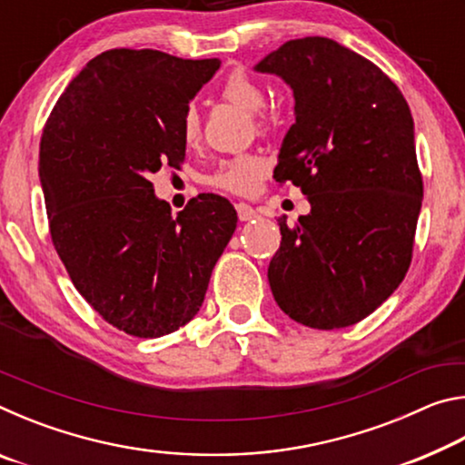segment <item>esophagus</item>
Returning a JSON list of instances; mask_svg holds the SVG:
<instances>
[{
  "label": "esophagus",
  "instance_id": "esophagus-1",
  "mask_svg": "<svg viewBox=\"0 0 465 465\" xmlns=\"http://www.w3.org/2000/svg\"><path fill=\"white\" fill-rule=\"evenodd\" d=\"M235 211H238L240 222H250V219H256V217H258V211L252 209L250 204H246V203H238V204H235Z\"/></svg>",
  "mask_w": 465,
  "mask_h": 465
}]
</instances>
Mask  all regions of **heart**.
I'll use <instances>...</instances> for the list:
<instances>
[{"label": "heart", "instance_id": "obj_1", "mask_svg": "<svg viewBox=\"0 0 465 465\" xmlns=\"http://www.w3.org/2000/svg\"><path fill=\"white\" fill-rule=\"evenodd\" d=\"M219 92H222L223 100L248 110V113H256L254 121L258 129L266 127L264 116L261 114V110L266 104V92L261 82H256L254 77L243 72H233L232 75H227ZM180 135H183L186 145H196V141L201 137V116L193 104L186 106L183 113ZM266 168L269 166H266L264 157L256 153H242L219 163L215 174L211 176V183L235 194H250L256 191L258 183L266 174Z\"/></svg>", "mask_w": 465, "mask_h": 465}]
</instances>
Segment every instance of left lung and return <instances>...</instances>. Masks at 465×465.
<instances>
[{
    "instance_id": "obj_1",
    "label": "left lung",
    "mask_w": 465,
    "mask_h": 465,
    "mask_svg": "<svg viewBox=\"0 0 465 465\" xmlns=\"http://www.w3.org/2000/svg\"><path fill=\"white\" fill-rule=\"evenodd\" d=\"M295 98L277 183L302 186L312 211L279 217L269 264L274 302L299 324L334 330L373 313L406 277L422 178L402 92L371 61L332 38L287 41L256 63Z\"/></svg>"
}]
</instances>
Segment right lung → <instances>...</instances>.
<instances>
[{
  "label": "right lung",
  "instance_id": "1",
  "mask_svg": "<svg viewBox=\"0 0 465 465\" xmlns=\"http://www.w3.org/2000/svg\"><path fill=\"white\" fill-rule=\"evenodd\" d=\"M219 65L106 51L69 82L45 124L38 176L53 246L85 302L131 336L160 338L196 316L238 223L219 194L172 215L149 183L184 160L183 113Z\"/></svg>",
  "mask_w": 465,
  "mask_h": 465
}]
</instances>
